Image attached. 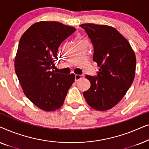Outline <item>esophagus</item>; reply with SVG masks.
I'll use <instances>...</instances> for the list:
<instances>
[{
	"instance_id": "1",
	"label": "esophagus",
	"mask_w": 149,
	"mask_h": 149,
	"mask_svg": "<svg viewBox=\"0 0 149 149\" xmlns=\"http://www.w3.org/2000/svg\"><path fill=\"white\" fill-rule=\"evenodd\" d=\"M83 77V75L75 74V78H74V79H75V81H79V80H81V79H82Z\"/></svg>"
}]
</instances>
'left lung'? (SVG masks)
<instances>
[{"instance_id":"1","label":"left lung","mask_w":149,"mask_h":149,"mask_svg":"<svg viewBox=\"0 0 149 149\" xmlns=\"http://www.w3.org/2000/svg\"><path fill=\"white\" fill-rule=\"evenodd\" d=\"M93 46V62L100 67L95 77L86 75L91 83L83 96L97 111L117 104L127 92L135 77L136 59L129 42L115 28L106 25L83 24Z\"/></svg>"}]
</instances>
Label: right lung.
Returning <instances> with one entry per match:
<instances>
[{"instance_id": "add662e5", "label": "right lung", "mask_w": 149, "mask_h": 149, "mask_svg": "<svg viewBox=\"0 0 149 149\" xmlns=\"http://www.w3.org/2000/svg\"><path fill=\"white\" fill-rule=\"evenodd\" d=\"M76 28L58 22H40L30 26L20 38L15 70L26 96L36 107L52 111L64 104L74 74L54 70L62 42Z\"/></svg>"}]
</instances>
